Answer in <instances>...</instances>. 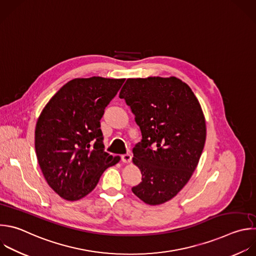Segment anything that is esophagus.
<instances>
[{
  "instance_id": "esophagus-1",
  "label": "esophagus",
  "mask_w": 256,
  "mask_h": 256,
  "mask_svg": "<svg viewBox=\"0 0 256 256\" xmlns=\"http://www.w3.org/2000/svg\"><path fill=\"white\" fill-rule=\"evenodd\" d=\"M122 160L124 162H126V164L130 162V160H132V154H122Z\"/></svg>"
}]
</instances>
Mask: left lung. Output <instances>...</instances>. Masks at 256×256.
Listing matches in <instances>:
<instances>
[{"mask_svg":"<svg viewBox=\"0 0 256 256\" xmlns=\"http://www.w3.org/2000/svg\"><path fill=\"white\" fill-rule=\"evenodd\" d=\"M120 98L134 114L142 140L132 148L142 182L132 191L148 205L174 198L188 183L206 140L201 106L177 77L128 78Z\"/></svg>","mask_w":256,"mask_h":256,"instance_id":"left-lung-1","label":"left lung"}]
</instances>
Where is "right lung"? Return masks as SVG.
<instances>
[{"mask_svg":"<svg viewBox=\"0 0 256 256\" xmlns=\"http://www.w3.org/2000/svg\"><path fill=\"white\" fill-rule=\"evenodd\" d=\"M126 79L75 78L53 96L35 130V150L48 185L61 198L90 194L120 158L104 152L100 120Z\"/></svg>","mask_w":256,"mask_h":256,"instance_id":"right-lung-1","label":"right lung"}]
</instances>
